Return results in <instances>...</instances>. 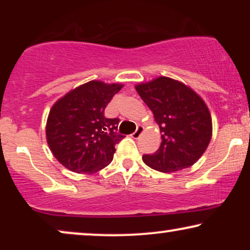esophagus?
Wrapping results in <instances>:
<instances>
[{"label": "esophagus", "instance_id": "34e87169", "mask_svg": "<svg viewBox=\"0 0 250 250\" xmlns=\"http://www.w3.org/2000/svg\"><path fill=\"white\" fill-rule=\"evenodd\" d=\"M143 131H145V127H143V125H139V127H137V129H136V131H135V133L131 135V136H133L134 139H139V137L143 134Z\"/></svg>", "mask_w": 250, "mask_h": 250}]
</instances>
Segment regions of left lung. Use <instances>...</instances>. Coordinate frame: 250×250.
<instances>
[{"label":"left lung","instance_id":"left-lung-1","mask_svg":"<svg viewBox=\"0 0 250 250\" xmlns=\"http://www.w3.org/2000/svg\"><path fill=\"white\" fill-rule=\"evenodd\" d=\"M153 111L161 131V146L153 155H143L148 167L175 173L199 161L213 135L210 111L196 91L167 76L135 85Z\"/></svg>","mask_w":250,"mask_h":250}]
</instances>
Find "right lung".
Wrapping results in <instances>:
<instances>
[{
	"label": "right lung",
	"mask_w": 250,
	"mask_h": 250,
	"mask_svg": "<svg viewBox=\"0 0 250 250\" xmlns=\"http://www.w3.org/2000/svg\"><path fill=\"white\" fill-rule=\"evenodd\" d=\"M122 83L93 80L71 89L51 107L45 137L63 167L77 174H94L113 161L119 119H107L104 109Z\"/></svg>",
	"instance_id": "1"
}]
</instances>
